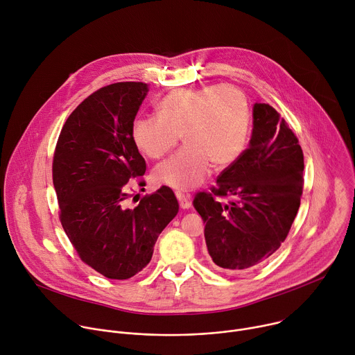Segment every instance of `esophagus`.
Instances as JSON below:
<instances>
[{
	"instance_id": "esophagus-1",
	"label": "esophagus",
	"mask_w": 355,
	"mask_h": 355,
	"mask_svg": "<svg viewBox=\"0 0 355 355\" xmlns=\"http://www.w3.org/2000/svg\"><path fill=\"white\" fill-rule=\"evenodd\" d=\"M175 195H177L178 202H180V207H181L182 209H189V208L192 207V202H191V199H189L188 196H185V195L181 193V192H177Z\"/></svg>"
}]
</instances>
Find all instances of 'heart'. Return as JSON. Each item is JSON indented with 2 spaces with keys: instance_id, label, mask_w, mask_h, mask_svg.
Returning a JSON list of instances; mask_svg holds the SVG:
<instances>
[{
  "instance_id": "1",
  "label": "heart",
  "mask_w": 355,
  "mask_h": 355,
  "mask_svg": "<svg viewBox=\"0 0 355 355\" xmlns=\"http://www.w3.org/2000/svg\"><path fill=\"white\" fill-rule=\"evenodd\" d=\"M159 116H139L132 139L150 159H160L180 140L185 146L162 163L157 182L174 189H192L204 182L212 164L225 168L243 153L248 133L247 98L234 85L180 88L157 105Z\"/></svg>"
}]
</instances>
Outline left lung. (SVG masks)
Listing matches in <instances>:
<instances>
[{"mask_svg":"<svg viewBox=\"0 0 355 355\" xmlns=\"http://www.w3.org/2000/svg\"><path fill=\"white\" fill-rule=\"evenodd\" d=\"M302 189L303 153L297 137L271 105L254 104L248 147L222 171L211 192L193 198L215 266L241 271L274 254L295 220ZM215 196L232 200L222 205Z\"/></svg>","mask_w":355,"mask_h":355,"instance_id":"8db88e82","label":"left lung"}]
</instances>
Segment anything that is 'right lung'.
<instances>
[{"instance_id": "add662e5", "label": "right lung", "mask_w": 355, "mask_h": 355, "mask_svg": "<svg viewBox=\"0 0 355 355\" xmlns=\"http://www.w3.org/2000/svg\"><path fill=\"white\" fill-rule=\"evenodd\" d=\"M147 92V84L135 81L92 92L67 118L53 156L62 226L80 259L110 279L141 271L178 214L168 187L143 196L133 209L125 207L128 181L146 171L132 123Z\"/></svg>"}]
</instances>
